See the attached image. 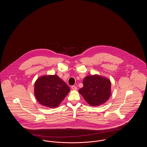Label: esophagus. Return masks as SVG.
I'll return each instance as SVG.
<instances>
[{
    "label": "esophagus",
    "instance_id": "34e87169",
    "mask_svg": "<svg viewBox=\"0 0 147 147\" xmlns=\"http://www.w3.org/2000/svg\"><path fill=\"white\" fill-rule=\"evenodd\" d=\"M71 89H72L73 90H77V86H74V85H73V86H71Z\"/></svg>",
    "mask_w": 147,
    "mask_h": 147
}]
</instances>
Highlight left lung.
Returning <instances> with one entry per match:
<instances>
[{
	"instance_id": "left-lung-1",
	"label": "left lung",
	"mask_w": 147,
	"mask_h": 147,
	"mask_svg": "<svg viewBox=\"0 0 147 147\" xmlns=\"http://www.w3.org/2000/svg\"><path fill=\"white\" fill-rule=\"evenodd\" d=\"M83 87L79 92L91 106H100L108 100L111 95L110 80L98 75L88 76L83 79Z\"/></svg>"
}]
</instances>
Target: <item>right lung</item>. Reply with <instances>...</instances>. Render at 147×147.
Instances as JSON below:
<instances>
[{
    "mask_svg": "<svg viewBox=\"0 0 147 147\" xmlns=\"http://www.w3.org/2000/svg\"><path fill=\"white\" fill-rule=\"evenodd\" d=\"M70 88L57 75L40 77L35 84V95L45 106L55 108L68 94Z\"/></svg>",
    "mask_w": 147,
    "mask_h": 147,
    "instance_id": "obj_1",
    "label": "right lung"
}]
</instances>
